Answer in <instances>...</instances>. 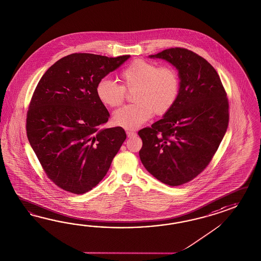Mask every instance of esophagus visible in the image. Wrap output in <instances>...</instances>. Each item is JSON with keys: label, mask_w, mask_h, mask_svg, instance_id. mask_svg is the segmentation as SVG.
I'll return each instance as SVG.
<instances>
[{"label": "esophagus", "mask_w": 261, "mask_h": 261, "mask_svg": "<svg viewBox=\"0 0 261 261\" xmlns=\"http://www.w3.org/2000/svg\"><path fill=\"white\" fill-rule=\"evenodd\" d=\"M126 135H127L128 138H133V137H135V136H136V133H135V132H133V131H130V130H127V131H126Z\"/></svg>", "instance_id": "1"}]
</instances>
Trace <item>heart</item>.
<instances>
[{
    "label": "heart",
    "instance_id": "b5f03b06",
    "mask_svg": "<svg viewBox=\"0 0 261 261\" xmlns=\"http://www.w3.org/2000/svg\"><path fill=\"white\" fill-rule=\"evenodd\" d=\"M121 85L103 77L96 85V96L103 106L116 108L125 100L126 91H133L135 105L118 109L113 114L115 125L135 129L140 127L154 114L165 115L177 102L181 79L172 65L136 59L120 74Z\"/></svg>",
    "mask_w": 261,
    "mask_h": 261
}]
</instances>
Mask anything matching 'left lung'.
Here are the masks:
<instances>
[{"mask_svg": "<svg viewBox=\"0 0 261 261\" xmlns=\"http://www.w3.org/2000/svg\"><path fill=\"white\" fill-rule=\"evenodd\" d=\"M150 58L172 64L181 89L174 107L139 131L140 160L153 177L176 187L198 176L213 159L228 126V99L216 70L197 54L175 47Z\"/></svg>", "mask_w": 261, "mask_h": 261, "instance_id": "obj_1", "label": "left lung"}]
</instances>
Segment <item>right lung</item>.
<instances>
[{
	"label": "right lung",
	"instance_id": "right-lung-1",
	"mask_svg": "<svg viewBox=\"0 0 261 261\" xmlns=\"http://www.w3.org/2000/svg\"><path fill=\"white\" fill-rule=\"evenodd\" d=\"M129 58L71 54L47 70L33 93L27 138L46 175L64 191L92 190L126 139L120 126L101 129L109 113L95 88Z\"/></svg>",
	"mask_w": 261,
	"mask_h": 261
}]
</instances>
